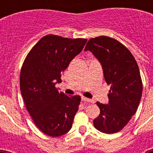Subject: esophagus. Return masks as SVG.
Instances as JSON below:
<instances>
[{
    "mask_svg": "<svg viewBox=\"0 0 153 153\" xmlns=\"http://www.w3.org/2000/svg\"><path fill=\"white\" fill-rule=\"evenodd\" d=\"M82 101L84 102H91V103H92V102H94V101L92 100V99H89V98H84V97H82Z\"/></svg>",
    "mask_w": 153,
    "mask_h": 153,
    "instance_id": "1",
    "label": "esophagus"
}]
</instances>
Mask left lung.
<instances>
[{
	"mask_svg": "<svg viewBox=\"0 0 153 153\" xmlns=\"http://www.w3.org/2000/svg\"><path fill=\"white\" fill-rule=\"evenodd\" d=\"M85 51H91L100 62L105 80L111 85L109 104L97 102L100 114L94 126L104 133L121 131L135 114L142 95V80L135 58L117 39L101 36L87 42Z\"/></svg>",
	"mask_w": 153,
	"mask_h": 153,
	"instance_id": "1",
	"label": "left lung"
}]
</instances>
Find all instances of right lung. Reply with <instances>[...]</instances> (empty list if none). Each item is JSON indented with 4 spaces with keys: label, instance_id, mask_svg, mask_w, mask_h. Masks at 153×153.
<instances>
[{
    "label": "right lung",
    "instance_id": "right-lung-1",
    "mask_svg": "<svg viewBox=\"0 0 153 153\" xmlns=\"http://www.w3.org/2000/svg\"><path fill=\"white\" fill-rule=\"evenodd\" d=\"M86 41L48 35L39 39L24 61L20 88L25 106L36 126L49 137H60L72 127L81 97L66 95L55 86L62 82L61 74Z\"/></svg>",
    "mask_w": 153,
    "mask_h": 153
}]
</instances>
